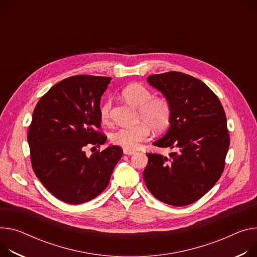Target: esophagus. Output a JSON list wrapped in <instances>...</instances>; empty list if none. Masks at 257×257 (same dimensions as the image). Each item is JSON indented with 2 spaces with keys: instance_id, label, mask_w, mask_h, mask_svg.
<instances>
[{
  "instance_id": "obj_1",
  "label": "esophagus",
  "mask_w": 257,
  "mask_h": 257,
  "mask_svg": "<svg viewBox=\"0 0 257 257\" xmlns=\"http://www.w3.org/2000/svg\"><path fill=\"white\" fill-rule=\"evenodd\" d=\"M123 152H124V154H125V155H130V156L135 154V151H132V150H126V149H124V151H123Z\"/></svg>"
}]
</instances>
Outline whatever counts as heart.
<instances>
[{"mask_svg":"<svg viewBox=\"0 0 257 257\" xmlns=\"http://www.w3.org/2000/svg\"><path fill=\"white\" fill-rule=\"evenodd\" d=\"M124 98L131 105L138 108V120L144 123L133 127H123L115 130L111 136V143L126 150H135L139 144L147 141L151 128L155 132H162L168 128L171 122V105L163 97H153L152 92L141 84H130L122 91ZM111 101L106 100L99 109L103 123L109 121Z\"/></svg>","mask_w":257,"mask_h":257,"instance_id":"b5f03b06","label":"heart"}]
</instances>
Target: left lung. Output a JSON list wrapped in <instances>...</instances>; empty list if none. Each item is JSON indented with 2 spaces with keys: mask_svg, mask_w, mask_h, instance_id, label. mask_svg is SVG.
Listing matches in <instances>:
<instances>
[{
  "mask_svg": "<svg viewBox=\"0 0 257 257\" xmlns=\"http://www.w3.org/2000/svg\"><path fill=\"white\" fill-rule=\"evenodd\" d=\"M149 84L171 105L166 134L154 143L169 157L147 154L144 179L152 195L172 206L190 205L213 188L224 169L229 135L224 109L199 79L179 72L152 75Z\"/></svg>",
  "mask_w": 257,
  "mask_h": 257,
  "instance_id": "1",
  "label": "left lung"
}]
</instances>
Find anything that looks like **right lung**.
<instances>
[{
  "instance_id": "add662e5",
  "label": "right lung",
  "mask_w": 257,
  "mask_h": 257,
  "mask_svg": "<svg viewBox=\"0 0 257 257\" xmlns=\"http://www.w3.org/2000/svg\"><path fill=\"white\" fill-rule=\"evenodd\" d=\"M111 78L74 76L51 87L33 112L28 133L35 174L54 197L68 204L96 198L107 186L120 147L86 156L87 146L106 142L100 129V99ZM95 148V147H94Z\"/></svg>"
}]
</instances>
